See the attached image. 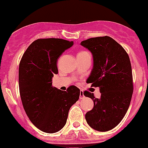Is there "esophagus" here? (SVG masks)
Returning a JSON list of instances; mask_svg holds the SVG:
<instances>
[{
	"instance_id": "obj_1",
	"label": "esophagus",
	"mask_w": 148,
	"mask_h": 148,
	"mask_svg": "<svg viewBox=\"0 0 148 148\" xmlns=\"http://www.w3.org/2000/svg\"><path fill=\"white\" fill-rule=\"evenodd\" d=\"M84 97L85 96H84V92L81 90L80 91V96H79L80 99H83Z\"/></svg>"
}]
</instances>
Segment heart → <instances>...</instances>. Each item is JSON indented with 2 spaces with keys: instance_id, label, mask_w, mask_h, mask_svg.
<instances>
[{
  "instance_id": "obj_1",
  "label": "heart",
  "mask_w": 148,
  "mask_h": 148,
  "mask_svg": "<svg viewBox=\"0 0 148 148\" xmlns=\"http://www.w3.org/2000/svg\"><path fill=\"white\" fill-rule=\"evenodd\" d=\"M86 53V51H81V52H80V53H78V54H81V53Z\"/></svg>"
}]
</instances>
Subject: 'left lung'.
I'll use <instances>...</instances> for the list:
<instances>
[{"label": "left lung", "instance_id": "1", "mask_svg": "<svg viewBox=\"0 0 148 148\" xmlns=\"http://www.w3.org/2000/svg\"><path fill=\"white\" fill-rule=\"evenodd\" d=\"M81 45L89 50L93 58V68L86 82L98 86L101 98L85 91L94 102L85 115L86 123L96 131H108L121 122L126 114L133 94L131 64L126 51L108 36L84 40Z\"/></svg>", "mask_w": 148, "mask_h": 148}]
</instances>
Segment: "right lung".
Here are the masks:
<instances>
[{"label":"right lung","mask_w":148,"mask_h":148,"mask_svg":"<svg viewBox=\"0 0 148 148\" xmlns=\"http://www.w3.org/2000/svg\"><path fill=\"white\" fill-rule=\"evenodd\" d=\"M73 41L39 39L28 46L19 66V89L24 110L29 120L42 131L58 132L65 125L70 107L79 98L75 86L62 91L52 86L57 74L56 62Z\"/></svg>","instance_id":"obj_1"}]
</instances>
